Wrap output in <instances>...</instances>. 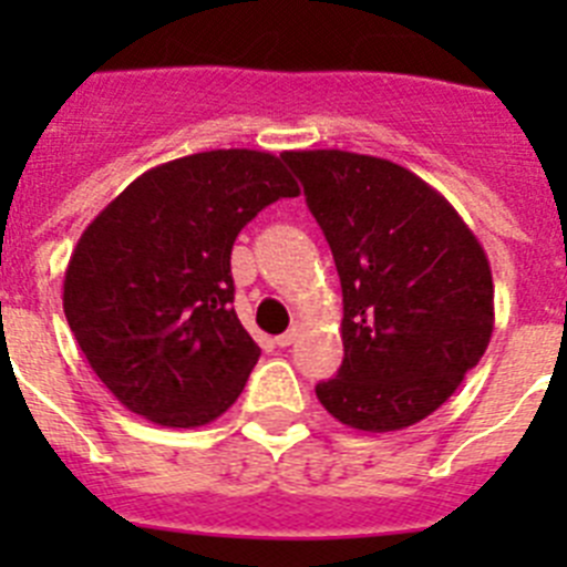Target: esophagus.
<instances>
[{
  "label": "esophagus",
  "mask_w": 567,
  "mask_h": 567,
  "mask_svg": "<svg viewBox=\"0 0 567 567\" xmlns=\"http://www.w3.org/2000/svg\"><path fill=\"white\" fill-rule=\"evenodd\" d=\"M298 334H300V323H298V320H295V323L287 329V332L278 334V338H275V343H278L280 349H287V346H292L295 340H298Z\"/></svg>",
  "instance_id": "1"
}]
</instances>
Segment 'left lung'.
<instances>
[{
  "mask_svg": "<svg viewBox=\"0 0 567 567\" xmlns=\"http://www.w3.org/2000/svg\"><path fill=\"white\" fill-rule=\"evenodd\" d=\"M284 162L332 249L343 363L315 394L358 432H400L437 412L494 332V280L477 235L405 167L346 150Z\"/></svg>",
  "mask_w": 567,
  "mask_h": 567,
  "instance_id": "obj_1",
  "label": "left lung"
}]
</instances>
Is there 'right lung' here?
Listing matches in <instances>:
<instances>
[{
  "label": "right lung",
  "instance_id": "1",
  "mask_svg": "<svg viewBox=\"0 0 567 567\" xmlns=\"http://www.w3.org/2000/svg\"><path fill=\"white\" fill-rule=\"evenodd\" d=\"M300 187L284 155L209 150L138 175L90 221L64 272V318L90 369L133 414L213 423L260 349L233 309L238 233Z\"/></svg>",
  "mask_w": 567,
  "mask_h": 567
}]
</instances>
